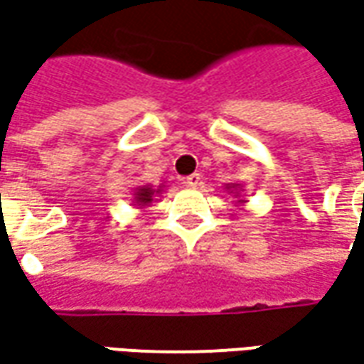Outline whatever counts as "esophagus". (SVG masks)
I'll use <instances>...</instances> for the list:
<instances>
[{"instance_id":"1","label":"esophagus","mask_w":364,"mask_h":364,"mask_svg":"<svg viewBox=\"0 0 364 364\" xmlns=\"http://www.w3.org/2000/svg\"><path fill=\"white\" fill-rule=\"evenodd\" d=\"M182 184L188 186V188H198L203 184V178H200V174H190L182 180Z\"/></svg>"}]
</instances>
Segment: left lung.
Instances as JSON below:
<instances>
[{
  "instance_id": "8db88e82",
  "label": "left lung",
  "mask_w": 364,
  "mask_h": 364,
  "mask_svg": "<svg viewBox=\"0 0 364 364\" xmlns=\"http://www.w3.org/2000/svg\"><path fill=\"white\" fill-rule=\"evenodd\" d=\"M225 190H227V192H231L232 196L237 198V203L235 204H239V206H241V204L247 203V200H243V198H241V190H243V186H241V184H227V186H225Z\"/></svg>"
}]
</instances>
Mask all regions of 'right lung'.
<instances>
[{
	"instance_id": "1",
	"label": "right lung",
	"mask_w": 364,
	"mask_h": 364,
	"mask_svg": "<svg viewBox=\"0 0 364 364\" xmlns=\"http://www.w3.org/2000/svg\"><path fill=\"white\" fill-rule=\"evenodd\" d=\"M164 192V184L160 186H151V184H141V186H137V188L133 190V198L132 203L135 208H146L149 204L154 203V198Z\"/></svg>"
}]
</instances>
